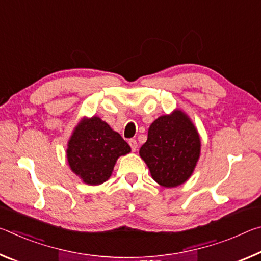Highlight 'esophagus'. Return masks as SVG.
<instances>
[{
    "label": "esophagus",
    "mask_w": 261,
    "mask_h": 261,
    "mask_svg": "<svg viewBox=\"0 0 261 261\" xmlns=\"http://www.w3.org/2000/svg\"><path fill=\"white\" fill-rule=\"evenodd\" d=\"M129 145H130V147H131V149L134 152L136 151L137 147H138V144H137V140L136 139H130L129 140Z\"/></svg>",
    "instance_id": "obj_1"
}]
</instances>
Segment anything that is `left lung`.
Masks as SVG:
<instances>
[{
	"label": "left lung",
	"instance_id": "8db88e82",
	"mask_svg": "<svg viewBox=\"0 0 261 261\" xmlns=\"http://www.w3.org/2000/svg\"><path fill=\"white\" fill-rule=\"evenodd\" d=\"M153 179L165 188L183 184L200 154V139L187 115L176 110L154 121L139 151Z\"/></svg>",
	"mask_w": 261,
	"mask_h": 261
}]
</instances>
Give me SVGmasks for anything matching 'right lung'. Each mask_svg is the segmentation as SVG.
<instances>
[{
  "instance_id": "1",
  "label": "right lung",
  "mask_w": 261,
  "mask_h": 261,
  "mask_svg": "<svg viewBox=\"0 0 261 261\" xmlns=\"http://www.w3.org/2000/svg\"><path fill=\"white\" fill-rule=\"evenodd\" d=\"M130 151L129 144L120 134L93 116L74 129L68 144L67 158L70 168L83 182L98 185L110 177L118 156Z\"/></svg>"
}]
</instances>
